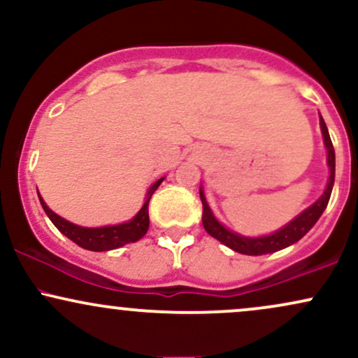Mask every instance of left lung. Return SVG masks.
Here are the masks:
<instances>
[{
    "instance_id": "8db88e82",
    "label": "left lung",
    "mask_w": 358,
    "mask_h": 358,
    "mask_svg": "<svg viewBox=\"0 0 358 358\" xmlns=\"http://www.w3.org/2000/svg\"><path fill=\"white\" fill-rule=\"evenodd\" d=\"M320 127H322L323 143H324V148H327V165H328V170H330V176H328L324 192L315 203H311L310 207L305 208L301 213H298L293 220L287 222L286 225H282V227L278 229L276 232L268 234V236L245 237L231 231V229H227L224 224H220V222L217 220V217L213 215L212 208L208 207L207 199H205L203 188L200 187V200H202V205H203L202 222H203L205 231L210 234L213 239L220 241L224 245H227V248L236 250V252L245 254V256H262V254L276 252V250L289 248V245H293L294 242L301 239L303 236H306L308 231H310L316 222H318L323 210L327 208L328 200H330L331 190H334V183H335V150H334V145H331L330 134H328V127L324 124L322 114H320Z\"/></svg>"
}]
</instances>
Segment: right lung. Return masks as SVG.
Returning a JSON list of instances; mask_svg holds the SVG:
<instances>
[{"label":"right lung","instance_id":"1","mask_svg":"<svg viewBox=\"0 0 358 358\" xmlns=\"http://www.w3.org/2000/svg\"><path fill=\"white\" fill-rule=\"evenodd\" d=\"M163 180H165V176L156 180V182L148 188L145 203H143V207L139 208V212L133 217V219L116 225H104V227H82V225L72 224V222L65 220L64 217L57 215L55 212L50 210L48 205L43 202L40 193L38 199L45 213L48 215V219L52 220V224L55 225L65 237H69L72 242H76V244L80 245L82 249L94 250V252H104V250H113L122 248V245L126 244H131V242H136L145 236L148 232V227H150L148 203H150L151 195H153L156 188L162 185Z\"/></svg>","mask_w":358,"mask_h":358}]
</instances>
